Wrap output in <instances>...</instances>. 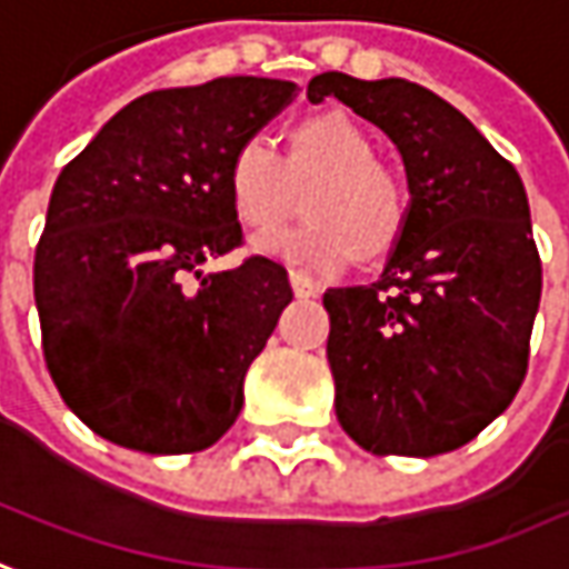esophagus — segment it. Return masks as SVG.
<instances>
[{
    "instance_id": "obj_1",
    "label": "esophagus",
    "mask_w": 569,
    "mask_h": 569,
    "mask_svg": "<svg viewBox=\"0 0 569 569\" xmlns=\"http://www.w3.org/2000/svg\"><path fill=\"white\" fill-rule=\"evenodd\" d=\"M289 283H292V289H296V296H299V299L318 296V283H315L311 277L299 273V270H289Z\"/></svg>"
}]
</instances>
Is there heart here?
Here are the masks:
<instances>
[{
  "mask_svg": "<svg viewBox=\"0 0 569 569\" xmlns=\"http://www.w3.org/2000/svg\"><path fill=\"white\" fill-rule=\"evenodd\" d=\"M308 182V220L261 236L254 251L315 273H340L356 251L378 258L400 239L406 191L390 169L375 163L371 138L343 112L305 119L286 160L267 131H254L229 163L232 210L254 232L280 223L296 204V188Z\"/></svg>",
  "mask_w": 569,
  "mask_h": 569,
  "instance_id": "b5f03b06",
  "label": "heart"
}]
</instances>
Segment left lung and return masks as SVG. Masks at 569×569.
Returning <instances> with one entry per match:
<instances>
[{
	"label": "left lung",
	"instance_id": "obj_1",
	"mask_svg": "<svg viewBox=\"0 0 569 569\" xmlns=\"http://www.w3.org/2000/svg\"><path fill=\"white\" fill-rule=\"evenodd\" d=\"M397 144L409 207L381 280L323 292L337 419L378 457H438L513 402L529 365L541 261L522 179L460 109L406 78L323 71Z\"/></svg>",
	"mask_w": 569,
	"mask_h": 569
}]
</instances>
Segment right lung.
Segmentation results:
<instances>
[{
  "label": "right lung",
  "mask_w": 569,
  "mask_h": 569,
  "mask_svg": "<svg viewBox=\"0 0 569 569\" xmlns=\"http://www.w3.org/2000/svg\"><path fill=\"white\" fill-rule=\"evenodd\" d=\"M277 78L144 93L93 134L50 194L33 299L52 383L100 438L198 453L242 412V383L292 302L270 258L204 273L242 246L236 148L292 103Z\"/></svg>",
  "instance_id": "1"
}]
</instances>
